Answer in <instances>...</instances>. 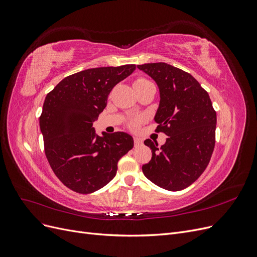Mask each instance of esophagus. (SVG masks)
Wrapping results in <instances>:
<instances>
[{"instance_id": "esophagus-1", "label": "esophagus", "mask_w": 257, "mask_h": 257, "mask_svg": "<svg viewBox=\"0 0 257 257\" xmlns=\"http://www.w3.org/2000/svg\"><path fill=\"white\" fill-rule=\"evenodd\" d=\"M142 143H143V141L141 138H138V137H134V144H135V146L137 147V146H139V145H142Z\"/></svg>"}]
</instances>
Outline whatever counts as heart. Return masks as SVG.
<instances>
[{
  "label": "heart",
  "mask_w": 257,
  "mask_h": 257,
  "mask_svg": "<svg viewBox=\"0 0 257 257\" xmlns=\"http://www.w3.org/2000/svg\"><path fill=\"white\" fill-rule=\"evenodd\" d=\"M146 82H148V80H147V79H144V78H138V79H136V80H135L134 85L143 84V83H146ZM141 122H142V119H141V118H136V119L132 120V121L130 122V126H131L132 128H136V127L138 126V124L141 123Z\"/></svg>",
  "instance_id": "b5f03b06"
}]
</instances>
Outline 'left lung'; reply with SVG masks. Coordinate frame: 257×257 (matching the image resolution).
I'll list each match as a JSON object with an SVG mask.
<instances>
[{"mask_svg": "<svg viewBox=\"0 0 257 257\" xmlns=\"http://www.w3.org/2000/svg\"><path fill=\"white\" fill-rule=\"evenodd\" d=\"M137 68L158 84L160 104L154 121L157 131L168 136L161 148L146 139L152 158L143 165V173L160 188L181 191L197 180L211 159L216 112L207 91L191 74L163 62Z\"/></svg>", "mask_w": 257, "mask_h": 257, "instance_id": "1", "label": "left lung"}]
</instances>
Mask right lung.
Returning <instances> with one entry per match:
<instances>
[{"label":"right lung","mask_w":257,"mask_h":257,"mask_svg":"<svg viewBox=\"0 0 257 257\" xmlns=\"http://www.w3.org/2000/svg\"><path fill=\"white\" fill-rule=\"evenodd\" d=\"M135 69L134 64L84 69L65 77L46 96L40 118L45 153L68 189L81 194L102 189L133 148V137L124 132L99 136L92 125L112 88Z\"/></svg>","instance_id":"1"}]
</instances>
